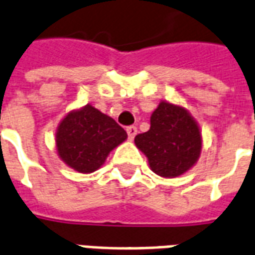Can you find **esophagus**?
Segmentation results:
<instances>
[{
  "label": "esophagus",
  "mask_w": 255,
  "mask_h": 255,
  "mask_svg": "<svg viewBox=\"0 0 255 255\" xmlns=\"http://www.w3.org/2000/svg\"><path fill=\"white\" fill-rule=\"evenodd\" d=\"M127 133H128V137H129V140H132L133 137L136 136V133H137V128L133 127V126H131V127L127 128Z\"/></svg>",
  "instance_id": "esophagus-1"
}]
</instances>
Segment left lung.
Masks as SVG:
<instances>
[{
  "label": "left lung",
  "instance_id": "1",
  "mask_svg": "<svg viewBox=\"0 0 255 255\" xmlns=\"http://www.w3.org/2000/svg\"><path fill=\"white\" fill-rule=\"evenodd\" d=\"M151 127L135 136V144L162 178H178L195 166L202 152V132L191 114L162 100L149 119Z\"/></svg>",
  "mask_w": 255,
  "mask_h": 255
}]
</instances>
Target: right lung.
<instances>
[{
  "mask_svg": "<svg viewBox=\"0 0 255 255\" xmlns=\"http://www.w3.org/2000/svg\"><path fill=\"white\" fill-rule=\"evenodd\" d=\"M126 139L127 132L91 104L69 111L58 123L54 137L58 158L80 174L99 170Z\"/></svg>",
  "mask_w": 255,
  "mask_h": 255,
  "instance_id": "1",
  "label": "right lung"
}]
</instances>
